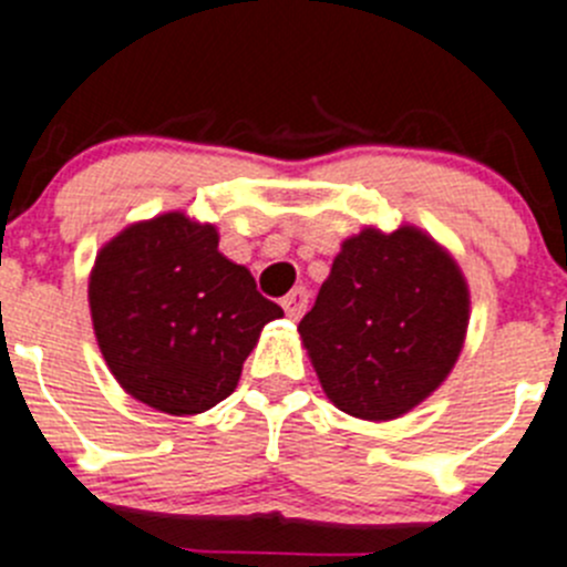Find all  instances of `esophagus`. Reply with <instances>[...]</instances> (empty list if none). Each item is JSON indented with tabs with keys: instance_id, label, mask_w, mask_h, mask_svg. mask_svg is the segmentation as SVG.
<instances>
[{
	"instance_id": "obj_1",
	"label": "esophagus",
	"mask_w": 567,
	"mask_h": 567,
	"mask_svg": "<svg viewBox=\"0 0 567 567\" xmlns=\"http://www.w3.org/2000/svg\"><path fill=\"white\" fill-rule=\"evenodd\" d=\"M308 301H310V293L305 288L290 290V293L282 299V308L285 313H288V319L299 321L301 316H305V310H308Z\"/></svg>"
}]
</instances>
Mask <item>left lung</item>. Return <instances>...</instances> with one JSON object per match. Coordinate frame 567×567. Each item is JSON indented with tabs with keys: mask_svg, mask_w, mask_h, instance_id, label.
Returning a JSON list of instances; mask_svg holds the SVG:
<instances>
[{
	"mask_svg": "<svg viewBox=\"0 0 567 567\" xmlns=\"http://www.w3.org/2000/svg\"><path fill=\"white\" fill-rule=\"evenodd\" d=\"M470 290L456 259L416 226L343 240L299 321L330 403L358 420L409 414L456 367Z\"/></svg>",
	"mask_w": 567,
	"mask_h": 567,
	"instance_id": "8db88e82",
	"label": "left lung"
}]
</instances>
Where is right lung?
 I'll return each instance as SVG.
<instances>
[{
  "instance_id": "add662e5",
  "label": "right lung",
  "mask_w": 567,
  "mask_h": 567,
  "mask_svg": "<svg viewBox=\"0 0 567 567\" xmlns=\"http://www.w3.org/2000/svg\"><path fill=\"white\" fill-rule=\"evenodd\" d=\"M97 347L134 400L187 416L237 389L243 361L282 308L218 251V229L164 212L111 237L89 277Z\"/></svg>"
}]
</instances>
